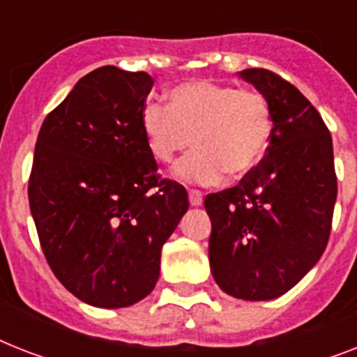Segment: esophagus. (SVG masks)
<instances>
[{"mask_svg":"<svg viewBox=\"0 0 357 357\" xmlns=\"http://www.w3.org/2000/svg\"><path fill=\"white\" fill-rule=\"evenodd\" d=\"M189 202L190 206H202V202H204V195H202L200 190L196 189H190L189 190Z\"/></svg>","mask_w":357,"mask_h":357,"instance_id":"1","label":"esophagus"}]
</instances>
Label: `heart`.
Masks as SVG:
<instances>
[{"label":"heart","mask_w":357,"mask_h":357,"mask_svg":"<svg viewBox=\"0 0 357 357\" xmlns=\"http://www.w3.org/2000/svg\"><path fill=\"white\" fill-rule=\"evenodd\" d=\"M168 96L170 105L146 103L140 128L151 157L165 165L196 146L176 168L178 178L213 185L224 174L244 178L263 161L274 114L259 91L196 79L174 86Z\"/></svg>","instance_id":"obj_1"}]
</instances>
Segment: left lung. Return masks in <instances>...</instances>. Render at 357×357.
<instances>
[{
  "instance_id": "1",
  "label": "left lung",
  "mask_w": 357,
  "mask_h": 357,
  "mask_svg": "<svg viewBox=\"0 0 357 357\" xmlns=\"http://www.w3.org/2000/svg\"><path fill=\"white\" fill-rule=\"evenodd\" d=\"M238 75L268 100L274 131L252 172L206 196L209 265L224 293L272 300L293 289L326 250L337 198L332 135L289 81L265 68Z\"/></svg>"
}]
</instances>
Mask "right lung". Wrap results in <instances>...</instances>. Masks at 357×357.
I'll return each mask as SVG.
<instances>
[{
    "label": "right lung",
    "mask_w": 357,
    "mask_h": 357,
    "mask_svg": "<svg viewBox=\"0 0 357 357\" xmlns=\"http://www.w3.org/2000/svg\"><path fill=\"white\" fill-rule=\"evenodd\" d=\"M153 79L102 66L47 114L36 139L29 207L57 280L86 304L128 307L153 291L161 248L187 209L140 128Z\"/></svg>",
    "instance_id": "obj_1"
}]
</instances>
